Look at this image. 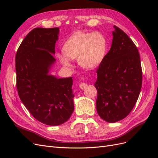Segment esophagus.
I'll return each mask as SVG.
<instances>
[{"label": "esophagus", "mask_w": 158, "mask_h": 158, "mask_svg": "<svg viewBox=\"0 0 158 158\" xmlns=\"http://www.w3.org/2000/svg\"><path fill=\"white\" fill-rule=\"evenodd\" d=\"M87 86H88V85H87L86 83H80V84H79V88L81 89H84L87 88Z\"/></svg>", "instance_id": "34e87169"}]
</instances>
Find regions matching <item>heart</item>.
<instances>
[{
	"label": "heart",
	"mask_w": 158,
	"mask_h": 158,
	"mask_svg": "<svg viewBox=\"0 0 158 158\" xmlns=\"http://www.w3.org/2000/svg\"><path fill=\"white\" fill-rule=\"evenodd\" d=\"M107 40L100 32H79L73 35L63 46L64 53L58 54L63 66L72 68L71 60L78 59L79 64L88 69L98 67L105 59Z\"/></svg>",
	"instance_id": "obj_1"
}]
</instances>
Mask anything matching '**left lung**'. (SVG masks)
Segmentation results:
<instances>
[{"label": "left lung", "mask_w": 158, "mask_h": 158, "mask_svg": "<svg viewBox=\"0 0 158 158\" xmlns=\"http://www.w3.org/2000/svg\"><path fill=\"white\" fill-rule=\"evenodd\" d=\"M109 52L97 69L96 110L109 123L125 118L138 100L142 87L140 55L135 43L114 26Z\"/></svg>", "instance_id": "left-lung-1"}]
</instances>
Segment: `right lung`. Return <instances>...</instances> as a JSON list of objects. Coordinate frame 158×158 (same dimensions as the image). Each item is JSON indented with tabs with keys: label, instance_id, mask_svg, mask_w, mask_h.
<instances>
[{
	"label": "right lung",
	"instance_id": "1",
	"mask_svg": "<svg viewBox=\"0 0 158 158\" xmlns=\"http://www.w3.org/2000/svg\"><path fill=\"white\" fill-rule=\"evenodd\" d=\"M59 28H36L19 45L15 56L17 89L20 100L35 118L48 126L69 119L74 110L73 77L49 74Z\"/></svg>",
	"mask_w": 158,
	"mask_h": 158
}]
</instances>
